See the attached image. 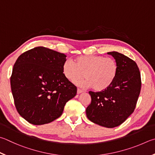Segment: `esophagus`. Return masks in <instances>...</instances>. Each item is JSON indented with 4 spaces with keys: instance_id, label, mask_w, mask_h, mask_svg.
<instances>
[{
    "instance_id": "1",
    "label": "esophagus",
    "mask_w": 155,
    "mask_h": 155,
    "mask_svg": "<svg viewBox=\"0 0 155 155\" xmlns=\"http://www.w3.org/2000/svg\"><path fill=\"white\" fill-rule=\"evenodd\" d=\"M83 90H82V89H77V94H81V93H83Z\"/></svg>"
}]
</instances>
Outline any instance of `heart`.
I'll use <instances>...</instances> for the list:
<instances>
[{
	"mask_svg": "<svg viewBox=\"0 0 155 155\" xmlns=\"http://www.w3.org/2000/svg\"><path fill=\"white\" fill-rule=\"evenodd\" d=\"M119 66L112 58H104L100 55H81L74 60L64 61L62 72L70 82L82 78L77 84L82 87H91L96 91H101L110 86L116 78Z\"/></svg>",
	"mask_w": 155,
	"mask_h": 155,
	"instance_id": "1",
	"label": "heart"
}]
</instances>
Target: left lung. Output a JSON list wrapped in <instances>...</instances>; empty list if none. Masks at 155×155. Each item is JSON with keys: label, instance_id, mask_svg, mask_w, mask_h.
<instances>
[{"label": "left lung", "instance_id": "1", "mask_svg": "<svg viewBox=\"0 0 155 155\" xmlns=\"http://www.w3.org/2000/svg\"><path fill=\"white\" fill-rule=\"evenodd\" d=\"M119 66L114 83L104 91H89L91 102L86 114L93 123L108 128L120 125L133 113L141 90V76L135 61L122 53L108 52Z\"/></svg>", "mask_w": 155, "mask_h": 155}]
</instances>
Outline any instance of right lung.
<instances>
[{"mask_svg":"<svg viewBox=\"0 0 155 155\" xmlns=\"http://www.w3.org/2000/svg\"><path fill=\"white\" fill-rule=\"evenodd\" d=\"M66 55L44 47L22 53L14 64L10 78L17 111L31 124L52 122L62 114L64 106L77 88L64 77Z\"/></svg>","mask_w":155,"mask_h":155,"instance_id":"obj_1","label":"right lung"}]
</instances>
